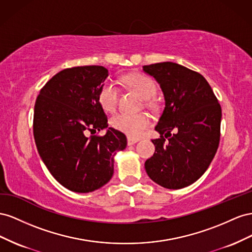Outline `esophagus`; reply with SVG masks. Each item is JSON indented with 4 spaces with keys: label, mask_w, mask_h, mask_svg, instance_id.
<instances>
[{
    "label": "esophagus",
    "mask_w": 252,
    "mask_h": 252,
    "mask_svg": "<svg viewBox=\"0 0 252 252\" xmlns=\"http://www.w3.org/2000/svg\"><path fill=\"white\" fill-rule=\"evenodd\" d=\"M138 141H139V139H135V138L127 137V145H128V146H133V145H135L136 142H138Z\"/></svg>",
    "instance_id": "obj_1"
}]
</instances>
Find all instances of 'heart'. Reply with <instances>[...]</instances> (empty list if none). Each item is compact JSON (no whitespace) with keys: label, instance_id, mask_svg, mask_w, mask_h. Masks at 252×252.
Returning a JSON list of instances; mask_svg holds the SVG:
<instances>
[{"label":"heart","instance_id":"obj_1","mask_svg":"<svg viewBox=\"0 0 252 252\" xmlns=\"http://www.w3.org/2000/svg\"><path fill=\"white\" fill-rule=\"evenodd\" d=\"M124 82L143 99H152L157 92V85L153 79L141 74H130L124 78ZM118 99V89L113 82H104L99 90L98 100L100 105L106 112L116 109ZM148 106H154L152 102H147ZM114 128L126 134L130 138H138L151 125V119L147 114L117 113L111 120Z\"/></svg>","mask_w":252,"mask_h":252}]
</instances>
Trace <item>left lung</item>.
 Returning <instances> with one entry per match:
<instances>
[{
    "mask_svg": "<svg viewBox=\"0 0 252 252\" xmlns=\"http://www.w3.org/2000/svg\"><path fill=\"white\" fill-rule=\"evenodd\" d=\"M160 85L164 110L155 130V152L145 163L147 174L167 189H182L202 176L217 153L221 109L206 79L173 62L142 66ZM167 140L166 141L165 139Z\"/></svg>",
    "mask_w": 252,
    "mask_h": 252,
    "instance_id": "1",
    "label": "left lung"
}]
</instances>
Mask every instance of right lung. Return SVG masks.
<instances>
[{
	"label": "right lung",
	"instance_id": "right-lung-1",
	"mask_svg": "<svg viewBox=\"0 0 252 252\" xmlns=\"http://www.w3.org/2000/svg\"><path fill=\"white\" fill-rule=\"evenodd\" d=\"M107 76L109 70L99 65L63 69L35 100V146L50 174L70 191L89 193L109 183L114 156L126 147V135L107 127L98 100ZM104 128L103 136H88Z\"/></svg>",
	"mask_w": 252,
	"mask_h": 252
}]
</instances>
